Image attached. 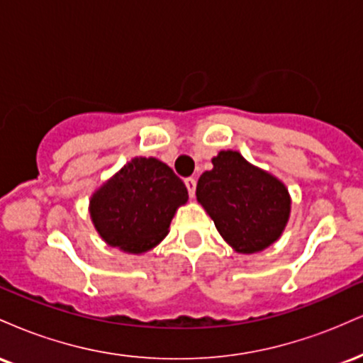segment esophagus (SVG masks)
<instances>
[{
  "label": "esophagus",
  "instance_id": "esophagus-1",
  "mask_svg": "<svg viewBox=\"0 0 363 363\" xmlns=\"http://www.w3.org/2000/svg\"><path fill=\"white\" fill-rule=\"evenodd\" d=\"M184 182H186V187H187V193H189L191 198H193L194 193H196V179L194 177H187Z\"/></svg>",
  "mask_w": 363,
  "mask_h": 363
}]
</instances>
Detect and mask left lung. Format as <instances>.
Listing matches in <instances>:
<instances>
[{"label":"left lung","instance_id":"1","mask_svg":"<svg viewBox=\"0 0 363 363\" xmlns=\"http://www.w3.org/2000/svg\"><path fill=\"white\" fill-rule=\"evenodd\" d=\"M196 186L198 201L237 252H259L281 235L290 196L283 182L254 167L239 152H220Z\"/></svg>","mask_w":363,"mask_h":363}]
</instances>
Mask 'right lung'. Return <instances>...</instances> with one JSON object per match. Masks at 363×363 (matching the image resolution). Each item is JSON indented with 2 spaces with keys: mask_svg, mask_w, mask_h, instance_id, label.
Instances as JSON below:
<instances>
[{
  "mask_svg": "<svg viewBox=\"0 0 363 363\" xmlns=\"http://www.w3.org/2000/svg\"><path fill=\"white\" fill-rule=\"evenodd\" d=\"M186 201L184 182L169 165L136 157L91 196L90 216L107 244L140 254L167 235Z\"/></svg>",
  "mask_w": 363,
  "mask_h": 363,
  "instance_id": "right-lung-1",
  "label": "right lung"
}]
</instances>
